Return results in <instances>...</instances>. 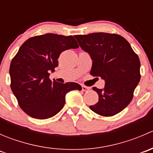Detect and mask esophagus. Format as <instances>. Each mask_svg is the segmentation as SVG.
Segmentation results:
<instances>
[{"mask_svg": "<svg viewBox=\"0 0 153 153\" xmlns=\"http://www.w3.org/2000/svg\"><path fill=\"white\" fill-rule=\"evenodd\" d=\"M81 87H82V91H84V92H86V91H88L89 89H90V88L88 87V86H84V85L81 86Z\"/></svg>", "mask_w": 153, "mask_h": 153, "instance_id": "1", "label": "esophagus"}]
</instances>
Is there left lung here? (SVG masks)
I'll return each mask as SVG.
<instances>
[{"label": "left lung", "mask_w": 153, "mask_h": 153, "mask_svg": "<svg viewBox=\"0 0 153 153\" xmlns=\"http://www.w3.org/2000/svg\"><path fill=\"white\" fill-rule=\"evenodd\" d=\"M80 47L92 60L90 75L105 81L104 89L93 87L98 102L89 106L102 116H112L127 106L141 79L138 55L122 36L95 32L75 35Z\"/></svg>", "instance_id": "left-lung-1"}]
</instances>
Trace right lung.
<instances>
[{"mask_svg":"<svg viewBox=\"0 0 153 153\" xmlns=\"http://www.w3.org/2000/svg\"><path fill=\"white\" fill-rule=\"evenodd\" d=\"M78 47L73 36L52 33L32 37L21 45L11 61L10 86L27 115L38 119L51 118L64 107L68 92L81 90L77 83L61 84L49 78V72L58 66L61 52Z\"/></svg>","mask_w":153,"mask_h":153,"instance_id":"right-lung-1","label":"right lung"}]
</instances>
